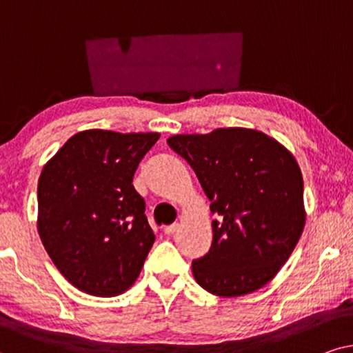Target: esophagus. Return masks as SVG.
Returning a JSON list of instances; mask_svg holds the SVG:
<instances>
[{"instance_id":"esophagus-1","label":"esophagus","mask_w":353,"mask_h":353,"mask_svg":"<svg viewBox=\"0 0 353 353\" xmlns=\"http://www.w3.org/2000/svg\"><path fill=\"white\" fill-rule=\"evenodd\" d=\"M179 228H181V225L177 223H174L171 225H166V228H164V234H166V236H172L174 232H177V229H179Z\"/></svg>"}]
</instances>
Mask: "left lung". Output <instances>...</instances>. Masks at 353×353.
I'll return each instance as SVG.
<instances>
[{
  "instance_id": "left-lung-1",
  "label": "left lung",
  "mask_w": 353,
  "mask_h": 353,
  "mask_svg": "<svg viewBox=\"0 0 353 353\" xmlns=\"http://www.w3.org/2000/svg\"><path fill=\"white\" fill-rule=\"evenodd\" d=\"M168 145L190 164L219 216L210 252L192 261L195 281L219 297L261 289L303 232V179L292 153L243 128L172 135Z\"/></svg>"
}]
</instances>
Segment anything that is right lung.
Here are the masks:
<instances>
[{"instance_id":"1","label":"right lung","mask_w":353,"mask_h":353,"mask_svg":"<svg viewBox=\"0 0 353 353\" xmlns=\"http://www.w3.org/2000/svg\"><path fill=\"white\" fill-rule=\"evenodd\" d=\"M158 132L92 129L70 137L43 166L37 228L51 261L97 297L125 292L154 242L132 181Z\"/></svg>"}]
</instances>
